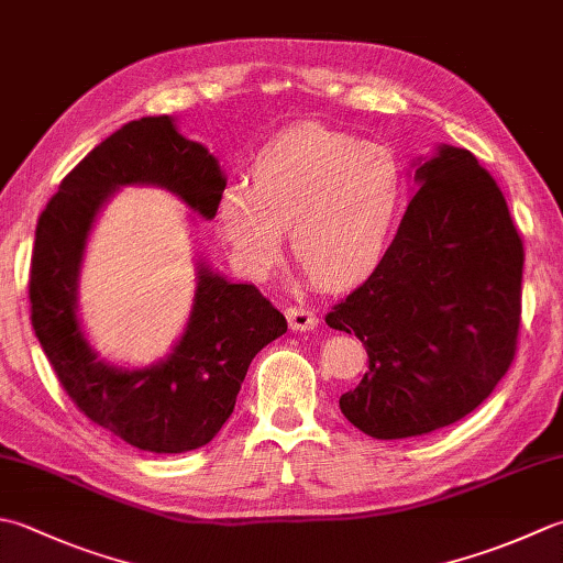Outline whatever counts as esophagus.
Segmentation results:
<instances>
[{"mask_svg":"<svg viewBox=\"0 0 563 563\" xmlns=\"http://www.w3.org/2000/svg\"><path fill=\"white\" fill-rule=\"evenodd\" d=\"M288 324L292 332H312L317 327V314L312 310H307V307H288Z\"/></svg>","mask_w":563,"mask_h":563,"instance_id":"esophagus-1","label":"esophagus"}]
</instances>
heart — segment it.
Segmentation results:
<instances>
[{
    "mask_svg": "<svg viewBox=\"0 0 563 563\" xmlns=\"http://www.w3.org/2000/svg\"><path fill=\"white\" fill-rule=\"evenodd\" d=\"M402 202L405 170L390 148L302 124L261 148L251 185L227 187L214 227L239 271L258 280L283 261L290 227L297 261L341 290L378 268Z\"/></svg>",
    "mask_w": 563,
    "mask_h": 563,
    "instance_id": "b5f03b06",
    "label": "heart"
}]
</instances>
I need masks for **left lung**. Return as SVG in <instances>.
Masks as SVG:
<instances>
[{
	"instance_id": "1",
	"label": "left lung",
	"mask_w": 563,
	"mask_h": 563,
	"mask_svg": "<svg viewBox=\"0 0 563 563\" xmlns=\"http://www.w3.org/2000/svg\"><path fill=\"white\" fill-rule=\"evenodd\" d=\"M412 168L390 249L327 314L366 346L368 373L339 407L373 439L422 437L476 410L508 373L520 329L525 251L500 187L449 143Z\"/></svg>"
}]
</instances>
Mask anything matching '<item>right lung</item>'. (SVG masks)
I'll return each instance as SVG.
<instances>
[{"mask_svg":"<svg viewBox=\"0 0 563 563\" xmlns=\"http://www.w3.org/2000/svg\"><path fill=\"white\" fill-rule=\"evenodd\" d=\"M151 185L214 219L227 178L175 117H143L114 131L65 175L43 209L31 256V324L73 402L107 432L153 454L212 442L234 412L253 356L288 332L285 317L249 283L195 261V297L170 354L141 368L107 358L85 334L80 273L87 239L121 187Z\"/></svg>","mask_w":563,"mask_h":563,"instance_id":"1","label":"right lung"}]
</instances>
